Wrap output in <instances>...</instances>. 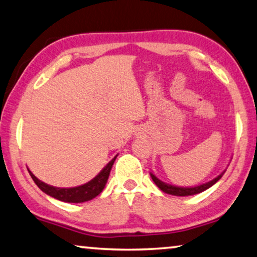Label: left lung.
Returning <instances> with one entry per match:
<instances>
[{
  "mask_svg": "<svg viewBox=\"0 0 257 257\" xmlns=\"http://www.w3.org/2000/svg\"><path fill=\"white\" fill-rule=\"evenodd\" d=\"M223 175H224V173H221L220 175H218L216 179H213L212 181H209V182L204 183V185H201V186H197V187H193V188H181V187H174V186L167 185V183H164V182L160 181L159 179H157L152 173H151V178L153 180V182L156 183V186L158 187L160 190H163L164 193L170 194V195H174V196H189V195H195V194L202 193V191H204L208 188H210V187L213 186L214 183L218 181V180L223 177Z\"/></svg>",
  "mask_w": 257,
  "mask_h": 257,
  "instance_id": "obj_1",
  "label": "left lung"
}]
</instances>
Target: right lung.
<instances>
[{
	"instance_id": "1",
	"label": "right lung",
	"mask_w": 257,
	"mask_h": 257,
	"mask_svg": "<svg viewBox=\"0 0 257 257\" xmlns=\"http://www.w3.org/2000/svg\"><path fill=\"white\" fill-rule=\"evenodd\" d=\"M115 159L116 157L110 160L109 164H107V166L93 180H91L90 182H87L83 186L75 187V188H56V187L48 186L46 185V183L41 182L40 180H38L32 173H31V171H29V173L31 175V178L33 179V181L36 182V185L39 187L44 193L49 195V196L54 197L56 200L62 202L82 203L90 201L95 196H98V195L102 191V189L105 188L106 182L109 177L110 170H112V166L114 162H115Z\"/></svg>"
}]
</instances>
